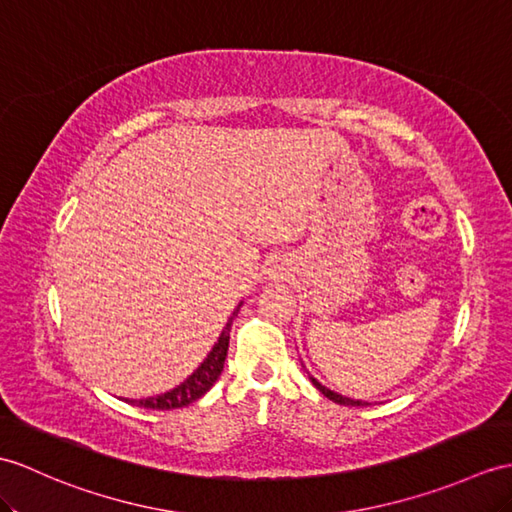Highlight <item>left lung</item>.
Instances as JSON below:
<instances>
[{
	"instance_id": "obj_1",
	"label": "left lung",
	"mask_w": 512,
	"mask_h": 512,
	"mask_svg": "<svg viewBox=\"0 0 512 512\" xmlns=\"http://www.w3.org/2000/svg\"><path fill=\"white\" fill-rule=\"evenodd\" d=\"M310 379H312V384H314V386H316L320 392H323V395H325L327 399H331V401H334V403H340V406H366L364 401H353V399H349V397H342V395H338V392L329 390V388H325V386L320 384V382H316L314 377H310Z\"/></svg>"
}]
</instances>
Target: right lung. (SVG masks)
<instances>
[{
  "label": "right lung",
  "mask_w": 512,
  "mask_h": 512,
  "mask_svg": "<svg viewBox=\"0 0 512 512\" xmlns=\"http://www.w3.org/2000/svg\"><path fill=\"white\" fill-rule=\"evenodd\" d=\"M237 312H240V307L233 312L231 320L227 323V327H224V331L216 342V347H213L211 353L207 355V360L202 362L181 386H176L170 392H163V395L148 397V399H133L130 403L139 408H150V410H174V408L189 406V403H194L196 399L205 395L224 368V360H227V351H229V338H231L229 331H231L233 318L237 316Z\"/></svg>",
  "instance_id": "1"
}]
</instances>
